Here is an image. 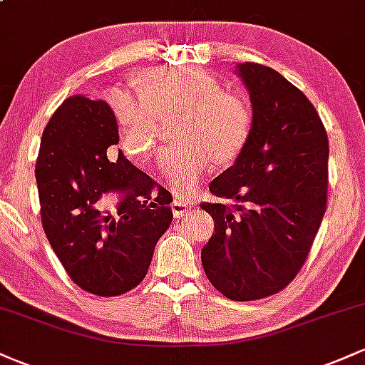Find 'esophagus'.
I'll use <instances>...</instances> for the list:
<instances>
[{
  "instance_id": "esophagus-1",
  "label": "esophagus",
  "mask_w": 365,
  "mask_h": 365,
  "mask_svg": "<svg viewBox=\"0 0 365 365\" xmlns=\"http://www.w3.org/2000/svg\"><path fill=\"white\" fill-rule=\"evenodd\" d=\"M192 209V204H187V202H182V200H177L175 199L173 202H171V211H173V216L175 217H182L185 216L188 211Z\"/></svg>"
}]
</instances>
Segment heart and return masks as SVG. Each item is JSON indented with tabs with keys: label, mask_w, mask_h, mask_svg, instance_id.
Masks as SVG:
<instances>
[{
	"label": "heart",
	"mask_w": 365,
	"mask_h": 365,
	"mask_svg": "<svg viewBox=\"0 0 365 365\" xmlns=\"http://www.w3.org/2000/svg\"><path fill=\"white\" fill-rule=\"evenodd\" d=\"M108 103L120 127L121 148L137 161L153 156L159 120L175 115L171 135L178 142L161 154L159 166L171 192L182 199L199 190L216 161L235 159L249 137L245 99L195 66L149 70L137 89H113Z\"/></svg>",
	"instance_id": "1"
}]
</instances>
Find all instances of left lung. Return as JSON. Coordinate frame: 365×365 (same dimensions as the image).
<instances>
[{
    "label": "left lung",
    "instance_id": "8db88e82",
    "mask_svg": "<svg viewBox=\"0 0 365 365\" xmlns=\"http://www.w3.org/2000/svg\"><path fill=\"white\" fill-rule=\"evenodd\" d=\"M252 127L233 166L202 202L215 220L204 271L226 299L249 302L283 290L304 266L326 212L329 142L316 108L282 73L240 63Z\"/></svg>",
    "mask_w": 365,
    "mask_h": 365
}]
</instances>
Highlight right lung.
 <instances>
[{"mask_svg":"<svg viewBox=\"0 0 365 365\" xmlns=\"http://www.w3.org/2000/svg\"><path fill=\"white\" fill-rule=\"evenodd\" d=\"M103 99L72 96L49 118L36 163L41 220L49 244L82 290L116 297L148 274L154 247L173 220L170 192L132 165ZM120 191L117 216L97 204Z\"/></svg>","mask_w":365,"mask_h":365,"instance_id":"right-lung-1","label":"right lung"}]
</instances>
